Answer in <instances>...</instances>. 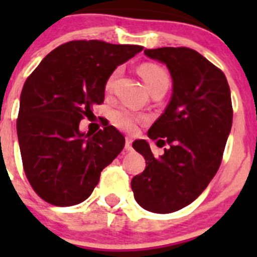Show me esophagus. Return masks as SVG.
Wrapping results in <instances>:
<instances>
[{
	"instance_id": "34e87169",
	"label": "esophagus",
	"mask_w": 257,
	"mask_h": 257,
	"mask_svg": "<svg viewBox=\"0 0 257 257\" xmlns=\"http://www.w3.org/2000/svg\"><path fill=\"white\" fill-rule=\"evenodd\" d=\"M124 149H126L127 152H130L131 149H133V139H131V138H128V136L126 138V143H124Z\"/></svg>"
}]
</instances>
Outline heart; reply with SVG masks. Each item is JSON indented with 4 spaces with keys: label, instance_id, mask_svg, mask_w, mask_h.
Segmentation results:
<instances>
[{
    "label": "heart",
    "instance_id": "1",
    "mask_svg": "<svg viewBox=\"0 0 257 257\" xmlns=\"http://www.w3.org/2000/svg\"><path fill=\"white\" fill-rule=\"evenodd\" d=\"M140 76L144 79L145 85L149 88V91L154 90L156 87L161 85L169 86V74L163 69L162 67L157 64H152V63H145L142 64L139 68ZM119 70H114L110 76L108 77L105 82V90L110 91L114 85L115 79H117ZM142 121V118L136 117L131 112L126 110V109H118L113 113V122L118 128H121L123 131H134L136 128V124Z\"/></svg>",
    "mask_w": 257,
    "mask_h": 257
}]
</instances>
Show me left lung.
I'll list each match as a JSON object with an SVG mask.
<instances>
[{
  "label": "left lung",
  "mask_w": 257,
  "mask_h": 257,
  "mask_svg": "<svg viewBox=\"0 0 257 257\" xmlns=\"http://www.w3.org/2000/svg\"><path fill=\"white\" fill-rule=\"evenodd\" d=\"M144 54L171 73V100L148 131L158 147H169L156 158L145 140L134 142L147 167L131 188L143 208L170 213L192 203L219 170L233 122L230 88L222 70L196 50L160 47Z\"/></svg>",
  "instance_id": "1"
}]
</instances>
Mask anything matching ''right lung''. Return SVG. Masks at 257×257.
Returning a JSON list of instances; mask_svg holds the SVG:
<instances>
[{
    "mask_svg": "<svg viewBox=\"0 0 257 257\" xmlns=\"http://www.w3.org/2000/svg\"><path fill=\"white\" fill-rule=\"evenodd\" d=\"M144 49L99 40L69 41L52 50L27 78L17 119L23 169L47 203L78 205L90 197L104 167L124 147V138L103 121L96 134L79 122L104 101L108 77Z\"/></svg>",
    "mask_w": 257,
    "mask_h": 257,
    "instance_id": "add662e5",
    "label": "right lung"
}]
</instances>
